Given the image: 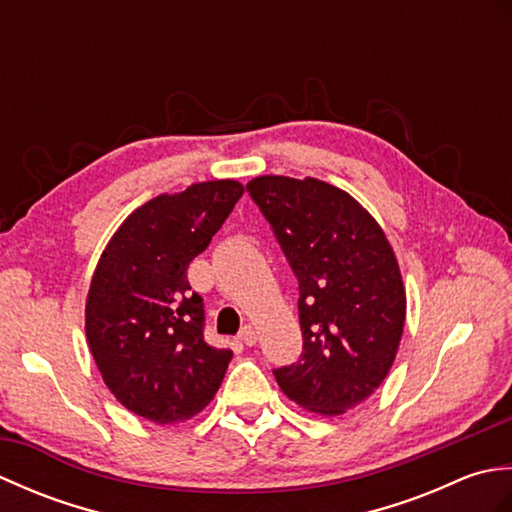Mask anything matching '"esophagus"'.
Listing matches in <instances>:
<instances>
[{
    "instance_id": "1",
    "label": "esophagus",
    "mask_w": 512,
    "mask_h": 512,
    "mask_svg": "<svg viewBox=\"0 0 512 512\" xmlns=\"http://www.w3.org/2000/svg\"><path fill=\"white\" fill-rule=\"evenodd\" d=\"M239 341H242L248 347L257 343V332H255L253 325H244L242 332H239Z\"/></svg>"
}]
</instances>
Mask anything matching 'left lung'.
<instances>
[{"label":"left lung","instance_id":"1","mask_svg":"<svg viewBox=\"0 0 512 512\" xmlns=\"http://www.w3.org/2000/svg\"><path fill=\"white\" fill-rule=\"evenodd\" d=\"M246 189L299 279L303 354L275 369L299 407L341 416L383 383L405 328L394 248L350 193L317 178L259 176Z\"/></svg>","mask_w":512,"mask_h":512}]
</instances>
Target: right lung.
<instances>
[{
  "label": "right lung",
  "mask_w": 512,
  "mask_h": 512,
  "mask_svg": "<svg viewBox=\"0 0 512 512\" xmlns=\"http://www.w3.org/2000/svg\"><path fill=\"white\" fill-rule=\"evenodd\" d=\"M242 193L237 180L162 193L118 226L96 264L85 336L105 385L136 416L189 420L222 385L233 352L204 341V303L187 268Z\"/></svg>",
  "instance_id": "obj_1"
}]
</instances>
